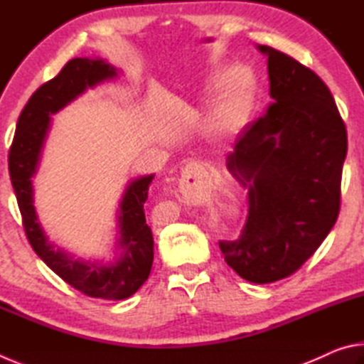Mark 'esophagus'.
<instances>
[{
	"instance_id": "1",
	"label": "esophagus",
	"mask_w": 364,
	"mask_h": 364,
	"mask_svg": "<svg viewBox=\"0 0 364 364\" xmlns=\"http://www.w3.org/2000/svg\"><path fill=\"white\" fill-rule=\"evenodd\" d=\"M210 181L208 171L197 162H186V165L181 168V178H180V193L188 200H196L197 197L202 194V191Z\"/></svg>"
}]
</instances>
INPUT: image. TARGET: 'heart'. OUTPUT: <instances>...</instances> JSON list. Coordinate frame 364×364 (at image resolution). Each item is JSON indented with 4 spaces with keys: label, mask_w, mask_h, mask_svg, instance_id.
<instances>
[{
    "label": "heart",
    "mask_w": 364,
    "mask_h": 364,
    "mask_svg": "<svg viewBox=\"0 0 364 364\" xmlns=\"http://www.w3.org/2000/svg\"><path fill=\"white\" fill-rule=\"evenodd\" d=\"M223 88L220 101L208 122L215 138L228 139L236 136L247 123L257 95V80L249 67H226L215 70L207 85L208 95H217Z\"/></svg>",
    "instance_id": "heart-1"
}]
</instances>
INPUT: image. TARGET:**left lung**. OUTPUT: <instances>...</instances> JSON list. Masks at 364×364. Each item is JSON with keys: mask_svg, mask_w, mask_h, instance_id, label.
I'll use <instances>...</instances> for the list:
<instances>
[{"mask_svg": "<svg viewBox=\"0 0 364 364\" xmlns=\"http://www.w3.org/2000/svg\"><path fill=\"white\" fill-rule=\"evenodd\" d=\"M257 48L268 58L273 102L226 159L249 188V215L241 236L220 249L241 278L268 284L295 273L336 225L347 130L315 72L278 49Z\"/></svg>", "mask_w": 364, "mask_h": 364, "instance_id": "left-lung-1", "label": "left lung"}]
</instances>
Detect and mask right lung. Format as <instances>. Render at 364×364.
<instances>
[{
    "instance_id": "add662e5",
    "label": "right lung",
    "mask_w": 364,
    "mask_h": 364,
    "mask_svg": "<svg viewBox=\"0 0 364 364\" xmlns=\"http://www.w3.org/2000/svg\"><path fill=\"white\" fill-rule=\"evenodd\" d=\"M117 77V69L102 59L75 58L56 77L41 85L30 97L16 125L9 149V176L22 215L23 231L35 254L59 278L88 297L123 300L149 278L154 239L146 223L144 202L154 175L128 183L117 213L120 255L110 263L85 262L48 241L33 207L32 178L38 170L43 146L51 127V115L64 109L88 88Z\"/></svg>"
}]
</instances>
